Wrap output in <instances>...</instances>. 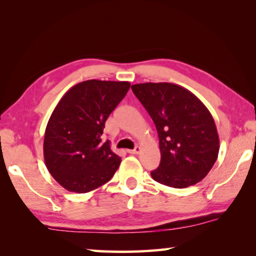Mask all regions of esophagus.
<instances>
[{"instance_id":"34e87169","label":"esophagus","mask_w":256,"mask_h":256,"mask_svg":"<svg viewBox=\"0 0 256 256\" xmlns=\"http://www.w3.org/2000/svg\"><path fill=\"white\" fill-rule=\"evenodd\" d=\"M140 151H141V148L138 146H136V148H134L133 150H128V152L131 154H138V152H140Z\"/></svg>"}]
</instances>
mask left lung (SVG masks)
I'll return each mask as SVG.
<instances>
[{
	"label": "left lung",
	"mask_w": 256,
	"mask_h": 256,
	"mask_svg": "<svg viewBox=\"0 0 256 256\" xmlns=\"http://www.w3.org/2000/svg\"><path fill=\"white\" fill-rule=\"evenodd\" d=\"M132 92L152 118L162 160L151 172L160 184L175 188L196 185L214 167L219 136L211 112L196 94L178 84L146 82Z\"/></svg>",
	"instance_id": "obj_1"
}]
</instances>
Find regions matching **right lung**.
Returning <instances> with one entry per match:
<instances>
[{"label":"right lung","instance_id":"obj_1","mask_svg":"<svg viewBox=\"0 0 256 256\" xmlns=\"http://www.w3.org/2000/svg\"><path fill=\"white\" fill-rule=\"evenodd\" d=\"M128 81L86 80L60 98L47 123L44 159L50 175L70 192L86 193L107 183L120 164L102 142L105 122L128 94Z\"/></svg>","mask_w":256,"mask_h":256}]
</instances>
